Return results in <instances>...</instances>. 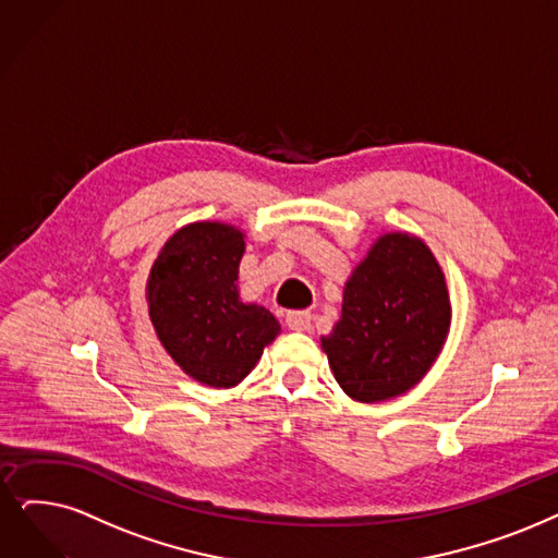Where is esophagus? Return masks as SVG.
Segmentation results:
<instances>
[{"label": "esophagus", "instance_id": "1", "mask_svg": "<svg viewBox=\"0 0 558 558\" xmlns=\"http://www.w3.org/2000/svg\"><path fill=\"white\" fill-rule=\"evenodd\" d=\"M286 325L293 331H306L311 327V314L308 311H291V314L286 316Z\"/></svg>", "mask_w": 558, "mask_h": 558}]
</instances>
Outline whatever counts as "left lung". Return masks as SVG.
I'll list each match as a JSON object with an SVG mask.
<instances>
[{"mask_svg": "<svg viewBox=\"0 0 558 558\" xmlns=\"http://www.w3.org/2000/svg\"><path fill=\"white\" fill-rule=\"evenodd\" d=\"M449 325L447 283L433 252L418 238L389 233L354 267L341 320L323 350L350 398L380 403L428 373Z\"/></svg>", "mask_w": 558, "mask_h": 558, "instance_id": "left-lung-1", "label": "left lung"}]
</instances>
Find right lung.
<instances>
[{
  "mask_svg": "<svg viewBox=\"0 0 558 558\" xmlns=\"http://www.w3.org/2000/svg\"><path fill=\"white\" fill-rule=\"evenodd\" d=\"M242 233L196 221L173 233L148 277L155 331L194 380L215 389L242 383L279 333V320L238 295Z\"/></svg>",
  "mask_w": 558,
  "mask_h": 558,
  "instance_id": "1",
  "label": "right lung"
}]
</instances>
